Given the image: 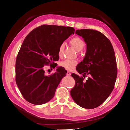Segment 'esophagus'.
<instances>
[{
	"label": "esophagus",
	"instance_id": "1",
	"mask_svg": "<svg viewBox=\"0 0 130 130\" xmlns=\"http://www.w3.org/2000/svg\"><path fill=\"white\" fill-rule=\"evenodd\" d=\"M67 75L68 76H69V75H71V73L69 72V71H68L67 73Z\"/></svg>",
	"mask_w": 130,
	"mask_h": 130
}]
</instances>
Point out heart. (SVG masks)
I'll return each instance as SVG.
<instances>
[{"mask_svg":"<svg viewBox=\"0 0 130 130\" xmlns=\"http://www.w3.org/2000/svg\"><path fill=\"white\" fill-rule=\"evenodd\" d=\"M69 44L75 49L77 52H80L84 48L85 42L80 37L76 36L70 39L69 41ZM64 47V43H62L59 46L58 54L60 57L62 56L63 55ZM77 61L76 60L67 59V60L63 61L60 63V66L68 70H72L75 68V67L77 65Z\"/></svg>","mask_w":130,"mask_h":130,"instance_id":"1","label":"heart"}]
</instances>
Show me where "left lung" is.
Here are the masks:
<instances>
[{"label": "left lung", "mask_w": 130, "mask_h": 130, "mask_svg": "<svg viewBox=\"0 0 130 130\" xmlns=\"http://www.w3.org/2000/svg\"><path fill=\"white\" fill-rule=\"evenodd\" d=\"M75 34L84 38L87 50L76 68L83 77L72 74L75 85L70 95L81 107L93 109L107 99L115 87L117 76L115 51L110 41L99 31L85 29L76 30ZM87 74L89 77L85 81Z\"/></svg>", "instance_id": "obj_1"}]
</instances>
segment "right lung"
<instances>
[{
	"mask_svg": "<svg viewBox=\"0 0 130 130\" xmlns=\"http://www.w3.org/2000/svg\"><path fill=\"white\" fill-rule=\"evenodd\" d=\"M74 31L72 27L42 25L31 31L24 39L15 61V82L29 103L42 105L54 96L67 72L60 67L48 76L44 67L48 64L56 67L59 46Z\"/></svg>",
	"mask_w": 130,
	"mask_h": 130,
	"instance_id": "obj_1",
	"label": "right lung"
}]
</instances>
